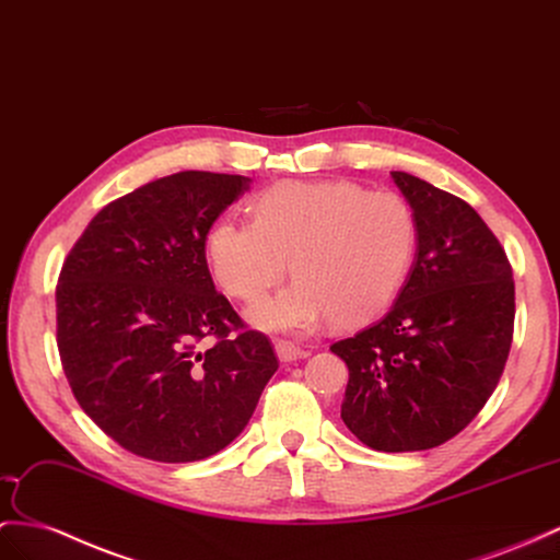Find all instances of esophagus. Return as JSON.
<instances>
[{
    "label": "esophagus",
    "mask_w": 560,
    "mask_h": 560,
    "mask_svg": "<svg viewBox=\"0 0 560 560\" xmlns=\"http://www.w3.org/2000/svg\"><path fill=\"white\" fill-rule=\"evenodd\" d=\"M275 350H277L279 362H283V364H285V362L303 360V357L310 354L305 348H300V346H295V342H289V340H279L277 346H275Z\"/></svg>",
    "instance_id": "esophagus-1"
}]
</instances>
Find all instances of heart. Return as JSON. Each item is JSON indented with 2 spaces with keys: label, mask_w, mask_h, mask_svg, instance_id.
<instances>
[{
  "label": "heart",
  "mask_w": 560,
  "mask_h": 560,
  "mask_svg": "<svg viewBox=\"0 0 560 560\" xmlns=\"http://www.w3.org/2000/svg\"><path fill=\"white\" fill-rule=\"evenodd\" d=\"M419 222L390 189L348 179L277 182L253 200V222L222 218L206 238L222 289L255 303L289 275L293 285L248 312L262 331L305 334L326 317L342 326L374 319L409 277Z\"/></svg>",
  "instance_id": "1"
}]
</instances>
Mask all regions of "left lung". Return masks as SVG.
I'll return each instance as SVG.
<instances>
[{
  "label": "left lung",
  "mask_w": 560,
  "mask_h": 560,
  "mask_svg": "<svg viewBox=\"0 0 560 560\" xmlns=\"http://www.w3.org/2000/svg\"><path fill=\"white\" fill-rule=\"evenodd\" d=\"M419 222L407 283L381 322L331 346L350 381L340 419L376 452L433 450L478 417L504 374L515 285L466 200L390 172Z\"/></svg>",
  "instance_id": "8db88e82"
}]
</instances>
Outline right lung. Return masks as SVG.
Returning a JSON list of instances; mask_svg holds the SVG:
<instances>
[{
  "instance_id": "add662e5",
  "label": "right lung",
  "mask_w": 560,
  "mask_h": 560,
  "mask_svg": "<svg viewBox=\"0 0 560 560\" xmlns=\"http://www.w3.org/2000/svg\"><path fill=\"white\" fill-rule=\"evenodd\" d=\"M248 189V177L200 170L149 182L98 210L66 257L56 285L66 378L84 413L137 456L218 454L279 369L267 336L214 291L206 260L212 222Z\"/></svg>"
}]
</instances>
